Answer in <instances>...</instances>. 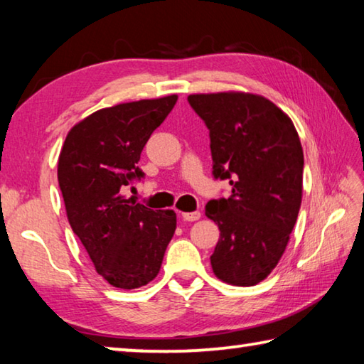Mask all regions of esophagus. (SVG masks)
Wrapping results in <instances>:
<instances>
[{"mask_svg": "<svg viewBox=\"0 0 364 364\" xmlns=\"http://www.w3.org/2000/svg\"><path fill=\"white\" fill-rule=\"evenodd\" d=\"M200 218V212H186L183 213V220L186 221H197Z\"/></svg>", "mask_w": 364, "mask_h": 364, "instance_id": "34e87169", "label": "esophagus"}]
</instances>
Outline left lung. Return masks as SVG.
<instances>
[{
    "mask_svg": "<svg viewBox=\"0 0 364 364\" xmlns=\"http://www.w3.org/2000/svg\"><path fill=\"white\" fill-rule=\"evenodd\" d=\"M188 101L210 132L213 176L232 188L228 199L205 205L220 228L212 269L228 284L255 286L281 260L299 217V133L289 115L260 95L226 91Z\"/></svg>",
    "mask_w": 364,
    "mask_h": 364,
    "instance_id": "1",
    "label": "left lung"
}]
</instances>
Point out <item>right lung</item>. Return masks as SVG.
<instances>
[{"instance_id": "add662e5", "label": "right lung", "mask_w": 364, "mask_h": 364, "mask_svg": "<svg viewBox=\"0 0 364 364\" xmlns=\"http://www.w3.org/2000/svg\"><path fill=\"white\" fill-rule=\"evenodd\" d=\"M178 96L100 109L67 133L58 180L72 231L110 286L138 289L156 278L176 230L173 210H152L122 196L152 132Z\"/></svg>"}]
</instances>
